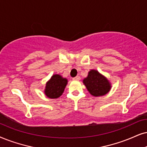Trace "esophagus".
I'll list each match as a JSON object with an SVG mask.
<instances>
[{"mask_svg": "<svg viewBox=\"0 0 147 147\" xmlns=\"http://www.w3.org/2000/svg\"><path fill=\"white\" fill-rule=\"evenodd\" d=\"M72 79L75 80V81H79V80L81 79V77H80V76H77V77H74Z\"/></svg>", "mask_w": 147, "mask_h": 147, "instance_id": "obj_1", "label": "esophagus"}]
</instances>
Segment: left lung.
<instances>
[{"instance_id":"8db88e82","label":"left lung","mask_w":147,"mask_h":147,"mask_svg":"<svg viewBox=\"0 0 147 147\" xmlns=\"http://www.w3.org/2000/svg\"><path fill=\"white\" fill-rule=\"evenodd\" d=\"M83 83L90 94L96 97L106 95L111 89L109 80L96 70H91Z\"/></svg>"}]
</instances>
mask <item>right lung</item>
<instances>
[{"label": "right lung", "instance_id": "right-lung-1", "mask_svg": "<svg viewBox=\"0 0 147 147\" xmlns=\"http://www.w3.org/2000/svg\"><path fill=\"white\" fill-rule=\"evenodd\" d=\"M68 80L60 75H53L46 83L45 94L51 99L57 98L62 96Z\"/></svg>", "mask_w": 147, "mask_h": 147}]
</instances>
